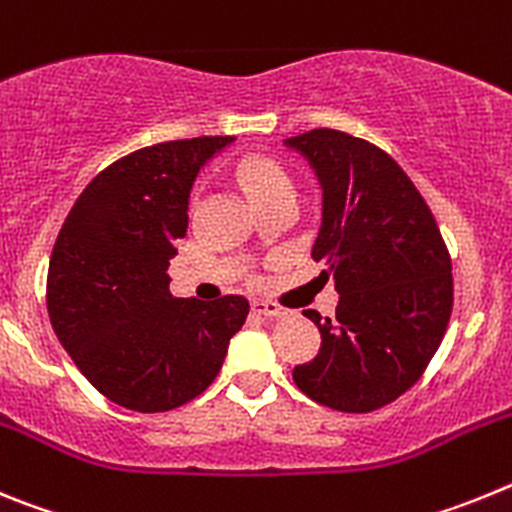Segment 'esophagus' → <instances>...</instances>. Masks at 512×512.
I'll return each mask as SVG.
<instances>
[{
	"mask_svg": "<svg viewBox=\"0 0 512 512\" xmlns=\"http://www.w3.org/2000/svg\"><path fill=\"white\" fill-rule=\"evenodd\" d=\"M251 307L256 315H264V318H284V315H287V310H282V307L271 305V302H264V300H256Z\"/></svg>",
	"mask_w": 512,
	"mask_h": 512,
	"instance_id": "esophagus-1",
	"label": "esophagus"
}]
</instances>
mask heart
Listing matches in <instances>:
<instances>
[{"label": "heart", "instance_id": "1", "mask_svg": "<svg viewBox=\"0 0 512 512\" xmlns=\"http://www.w3.org/2000/svg\"><path fill=\"white\" fill-rule=\"evenodd\" d=\"M235 179L248 194L251 205H259L274 197H295V184L287 171L266 158H246L235 169Z\"/></svg>", "mask_w": 512, "mask_h": 512}]
</instances>
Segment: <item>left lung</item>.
Wrapping results in <instances>:
<instances>
[{"label": "left lung", "mask_w": 512, "mask_h": 512, "mask_svg": "<svg viewBox=\"0 0 512 512\" xmlns=\"http://www.w3.org/2000/svg\"><path fill=\"white\" fill-rule=\"evenodd\" d=\"M320 184L312 259L338 292L336 318H307L320 351L292 379L310 400L372 413L410 390L441 346L454 305L451 259L408 174L377 146L341 130L282 140Z\"/></svg>", "instance_id": "8db88e82"}]
</instances>
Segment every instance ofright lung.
<instances>
[{
  "mask_svg": "<svg viewBox=\"0 0 512 512\" xmlns=\"http://www.w3.org/2000/svg\"><path fill=\"white\" fill-rule=\"evenodd\" d=\"M233 140H171L120 158L79 194L58 233L48 315L79 372L115 405L164 413L202 395L246 323V297L169 292L194 182Z\"/></svg>",
  "mask_w": 512,
  "mask_h": 512,
  "instance_id": "1",
  "label": "right lung"
}]
</instances>
